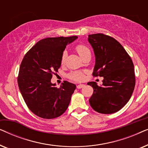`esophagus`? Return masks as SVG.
I'll use <instances>...</instances> for the list:
<instances>
[{"label":"esophagus","instance_id":"obj_1","mask_svg":"<svg viewBox=\"0 0 148 148\" xmlns=\"http://www.w3.org/2000/svg\"><path fill=\"white\" fill-rule=\"evenodd\" d=\"M84 86H85L84 84H79V85H77V89H81V88H84Z\"/></svg>","mask_w":148,"mask_h":148}]
</instances>
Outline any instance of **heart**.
Here are the masks:
<instances>
[{
	"label": "heart",
	"instance_id": "b5f03b06",
	"mask_svg": "<svg viewBox=\"0 0 148 148\" xmlns=\"http://www.w3.org/2000/svg\"><path fill=\"white\" fill-rule=\"evenodd\" d=\"M75 49L82 58L84 57V56L85 55H86L87 54L90 53V49H89L87 46L84 45V44H78V45H77L75 47ZM66 56H67V52L66 51H64L62 52V56H61L62 63H64V61H65ZM69 77L71 79L74 80V81H82L84 79V74H83V73L81 71H74V72L71 73Z\"/></svg>",
	"mask_w": 148,
	"mask_h": 148
}]
</instances>
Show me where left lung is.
I'll use <instances>...</instances> for the list:
<instances>
[{"mask_svg":"<svg viewBox=\"0 0 148 148\" xmlns=\"http://www.w3.org/2000/svg\"><path fill=\"white\" fill-rule=\"evenodd\" d=\"M95 54L93 75L103 77L101 86L88 82L94 89L90 106L102 114H112L129 102L135 88L134 65L123 46L114 38L102 34L88 36Z\"/></svg>","mask_w":148,"mask_h":148,"instance_id":"1","label":"left lung"}]
</instances>
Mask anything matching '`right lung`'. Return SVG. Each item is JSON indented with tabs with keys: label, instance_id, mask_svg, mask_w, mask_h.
Segmentation results:
<instances>
[{
	"label": "right lung",
	"instance_id": "add662e5",
	"mask_svg": "<svg viewBox=\"0 0 148 148\" xmlns=\"http://www.w3.org/2000/svg\"><path fill=\"white\" fill-rule=\"evenodd\" d=\"M77 36L47 38L38 42L22 60L17 82L23 100L34 114L43 119L58 117L69 105L76 86L64 81L60 88L52 84L66 46Z\"/></svg>",
	"mask_w": 148,
	"mask_h": 148
}]
</instances>
